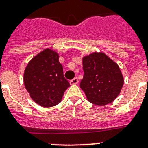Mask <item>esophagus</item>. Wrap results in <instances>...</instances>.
<instances>
[{"label":"esophagus","mask_w":148,"mask_h":148,"mask_svg":"<svg viewBox=\"0 0 148 148\" xmlns=\"http://www.w3.org/2000/svg\"><path fill=\"white\" fill-rule=\"evenodd\" d=\"M78 82H79V80L77 77H74V79H72V80L70 81V84H71V85H73V84H77Z\"/></svg>","instance_id":"1"}]
</instances>
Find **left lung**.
<instances>
[{
  "mask_svg": "<svg viewBox=\"0 0 148 148\" xmlns=\"http://www.w3.org/2000/svg\"><path fill=\"white\" fill-rule=\"evenodd\" d=\"M84 74L80 87L88 101L104 106L114 101L121 92L124 78L118 65L103 53L84 57Z\"/></svg>",
  "mask_w": 148,
  "mask_h": 148,
  "instance_id": "8db88e82",
  "label": "left lung"
}]
</instances>
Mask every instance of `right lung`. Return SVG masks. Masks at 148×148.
<instances>
[{
  "instance_id": "1",
  "label": "right lung",
  "mask_w": 148,
  "mask_h": 148,
  "mask_svg": "<svg viewBox=\"0 0 148 148\" xmlns=\"http://www.w3.org/2000/svg\"><path fill=\"white\" fill-rule=\"evenodd\" d=\"M24 82L33 101L45 108L60 103L70 87L64 77L58 53L49 48L41 51L28 63L24 70Z\"/></svg>"
}]
</instances>
